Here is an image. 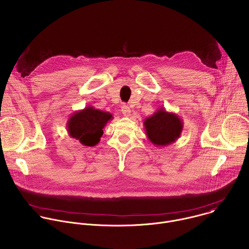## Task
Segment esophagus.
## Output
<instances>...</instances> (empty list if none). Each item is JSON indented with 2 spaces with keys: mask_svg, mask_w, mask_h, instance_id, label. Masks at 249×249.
I'll list each match as a JSON object with an SVG mask.
<instances>
[{
  "mask_svg": "<svg viewBox=\"0 0 249 249\" xmlns=\"http://www.w3.org/2000/svg\"><path fill=\"white\" fill-rule=\"evenodd\" d=\"M121 111L125 117H129L131 115V109L128 105H123L121 107Z\"/></svg>",
  "mask_w": 249,
  "mask_h": 249,
  "instance_id": "1",
  "label": "esophagus"
}]
</instances>
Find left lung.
Masks as SVG:
<instances>
[{"instance_id":"left-lung-1","label":"left lung","mask_w":249,"mask_h":249,"mask_svg":"<svg viewBox=\"0 0 249 249\" xmlns=\"http://www.w3.org/2000/svg\"><path fill=\"white\" fill-rule=\"evenodd\" d=\"M144 127L151 143L157 147H165L180 137L183 121L177 114L161 107L144 120Z\"/></svg>"}]
</instances>
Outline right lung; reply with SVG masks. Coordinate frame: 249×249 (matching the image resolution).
I'll use <instances>...</instances> for the list:
<instances>
[{"instance_id":"right-lung-1","label":"right lung","mask_w":249,"mask_h":249,"mask_svg":"<svg viewBox=\"0 0 249 249\" xmlns=\"http://www.w3.org/2000/svg\"><path fill=\"white\" fill-rule=\"evenodd\" d=\"M113 117L109 112L87 106L70 116L67 122V131L71 138L78 140L86 147L97 145L103 134V128Z\"/></svg>"}]
</instances>
